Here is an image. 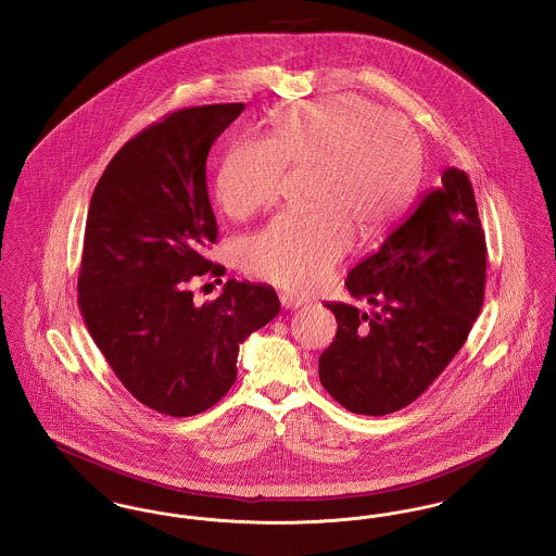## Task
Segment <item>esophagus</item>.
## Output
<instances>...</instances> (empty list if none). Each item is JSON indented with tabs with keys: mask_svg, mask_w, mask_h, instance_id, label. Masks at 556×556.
<instances>
[{
	"mask_svg": "<svg viewBox=\"0 0 556 556\" xmlns=\"http://www.w3.org/2000/svg\"><path fill=\"white\" fill-rule=\"evenodd\" d=\"M279 300H281V306L288 308V311H290V308H300V306L304 304V300L294 294H281L279 295Z\"/></svg>",
	"mask_w": 556,
	"mask_h": 556,
	"instance_id": "34e87169",
	"label": "esophagus"
}]
</instances>
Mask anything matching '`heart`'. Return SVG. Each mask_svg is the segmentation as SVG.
Segmentation results:
<instances>
[{"label":"heart","mask_w":556,"mask_h":556,"mask_svg":"<svg viewBox=\"0 0 556 556\" xmlns=\"http://www.w3.org/2000/svg\"><path fill=\"white\" fill-rule=\"evenodd\" d=\"M270 140L235 144L216 174V197L232 218L270 205L286 167L313 169L311 214L283 212L245 239L241 264L292 292L315 290L357 239L380 235L416 193L422 144L412 124L355 99L279 109Z\"/></svg>","instance_id":"b5f03b06"}]
</instances>
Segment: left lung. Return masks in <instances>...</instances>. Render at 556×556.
<instances>
[{
  "label": "left lung",
  "instance_id": "1",
  "mask_svg": "<svg viewBox=\"0 0 556 556\" xmlns=\"http://www.w3.org/2000/svg\"><path fill=\"white\" fill-rule=\"evenodd\" d=\"M488 248L466 172L447 167L412 214L346 277L376 311L329 302L338 331L319 380L342 407L387 416L416 401L464 346L479 317Z\"/></svg>",
  "mask_w": 556,
  "mask_h": 556
}]
</instances>
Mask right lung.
Wrapping results in <instances>:
<instances>
[{
  "instance_id": "right-lung-1",
  "label": "right lung",
  "mask_w": 556,
  "mask_h": 556,
  "mask_svg": "<svg viewBox=\"0 0 556 556\" xmlns=\"http://www.w3.org/2000/svg\"><path fill=\"white\" fill-rule=\"evenodd\" d=\"M243 102L189 106L128 140L88 210L79 311L122 384L147 407L187 418L216 405L237 378L239 344L277 317L273 288L229 279L197 306L193 277H220L203 256L218 225L205 162Z\"/></svg>"
}]
</instances>
